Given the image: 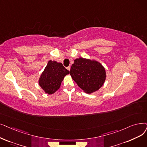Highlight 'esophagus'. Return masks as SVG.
I'll return each instance as SVG.
<instances>
[{"mask_svg": "<svg viewBox=\"0 0 147 147\" xmlns=\"http://www.w3.org/2000/svg\"><path fill=\"white\" fill-rule=\"evenodd\" d=\"M70 68H71V67H70V66H69V67H67V69L68 70V71H69V70H70Z\"/></svg>", "mask_w": 147, "mask_h": 147, "instance_id": "1", "label": "esophagus"}]
</instances>
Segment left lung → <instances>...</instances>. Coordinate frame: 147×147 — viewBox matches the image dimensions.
Here are the masks:
<instances>
[{
    "mask_svg": "<svg viewBox=\"0 0 147 147\" xmlns=\"http://www.w3.org/2000/svg\"><path fill=\"white\" fill-rule=\"evenodd\" d=\"M69 73L74 82L87 94L98 91L106 78L105 68L100 62L83 58L74 61Z\"/></svg>",
    "mask_w": 147,
    "mask_h": 147,
    "instance_id": "obj_1",
    "label": "left lung"
}]
</instances>
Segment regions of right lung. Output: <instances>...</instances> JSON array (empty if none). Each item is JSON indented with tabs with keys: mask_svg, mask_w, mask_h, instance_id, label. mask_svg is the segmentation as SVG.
Segmentation results:
<instances>
[{
	"mask_svg": "<svg viewBox=\"0 0 147 147\" xmlns=\"http://www.w3.org/2000/svg\"><path fill=\"white\" fill-rule=\"evenodd\" d=\"M69 73L62 63L50 60L38 80L39 85L46 93L54 94L59 89L65 76Z\"/></svg>",
	"mask_w": 147,
	"mask_h": 147,
	"instance_id": "add662e5",
	"label": "right lung"
}]
</instances>
